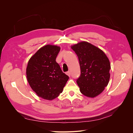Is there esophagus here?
Masks as SVG:
<instances>
[{
    "mask_svg": "<svg viewBox=\"0 0 133 133\" xmlns=\"http://www.w3.org/2000/svg\"><path fill=\"white\" fill-rule=\"evenodd\" d=\"M66 74L67 75H68V76H69V77H70V75H71V74H70V71H67V72H66Z\"/></svg>",
    "mask_w": 133,
    "mask_h": 133,
    "instance_id": "1",
    "label": "esophagus"
}]
</instances>
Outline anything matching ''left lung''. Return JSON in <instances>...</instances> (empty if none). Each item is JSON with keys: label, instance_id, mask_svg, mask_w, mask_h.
Masks as SVG:
<instances>
[{"label": "left lung", "instance_id": "1", "mask_svg": "<svg viewBox=\"0 0 133 133\" xmlns=\"http://www.w3.org/2000/svg\"><path fill=\"white\" fill-rule=\"evenodd\" d=\"M71 48L79 62L81 74L76 83L80 92L87 97H96L109 82V60L103 50L87 42H80Z\"/></svg>", "mask_w": 133, "mask_h": 133}]
</instances>
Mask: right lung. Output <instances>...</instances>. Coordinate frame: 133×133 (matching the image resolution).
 Wrapping results in <instances>:
<instances>
[{
	"instance_id": "1",
	"label": "right lung",
	"mask_w": 133,
	"mask_h": 133,
	"mask_svg": "<svg viewBox=\"0 0 133 133\" xmlns=\"http://www.w3.org/2000/svg\"><path fill=\"white\" fill-rule=\"evenodd\" d=\"M60 50L59 46L48 44L40 48L28 63V82L32 90L44 99L52 100L58 97L69 79L56 62Z\"/></svg>"
}]
</instances>
